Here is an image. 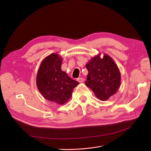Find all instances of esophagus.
<instances>
[{
	"mask_svg": "<svg viewBox=\"0 0 151 151\" xmlns=\"http://www.w3.org/2000/svg\"><path fill=\"white\" fill-rule=\"evenodd\" d=\"M77 81L79 83H83L84 81V79L83 78H79L77 79Z\"/></svg>",
	"mask_w": 151,
	"mask_h": 151,
	"instance_id": "1",
	"label": "esophagus"
}]
</instances>
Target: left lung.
I'll return each mask as SVG.
<instances>
[{
    "label": "left lung",
    "mask_w": 151,
    "mask_h": 151,
    "mask_svg": "<svg viewBox=\"0 0 151 151\" xmlns=\"http://www.w3.org/2000/svg\"><path fill=\"white\" fill-rule=\"evenodd\" d=\"M86 68L88 75L85 84L97 98L106 100L117 92L121 84V74L109 55L105 54L102 59L99 55L92 58Z\"/></svg>",
    "instance_id": "1"
}]
</instances>
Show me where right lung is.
<instances>
[{"mask_svg": "<svg viewBox=\"0 0 151 151\" xmlns=\"http://www.w3.org/2000/svg\"><path fill=\"white\" fill-rule=\"evenodd\" d=\"M61 64V58L57 54H52L43 60L37 76V85L42 96L59 105L68 100L79 84L62 71Z\"/></svg>", "mask_w": 151, "mask_h": 151, "instance_id": "right-lung-1", "label": "right lung"}]
</instances>
